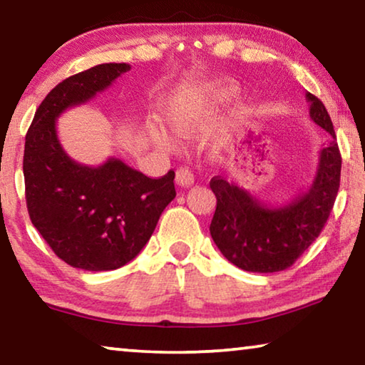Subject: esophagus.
Masks as SVG:
<instances>
[{
    "instance_id": "esophagus-1",
    "label": "esophagus",
    "mask_w": 365,
    "mask_h": 365,
    "mask_svg": "<svg viewBox=\"0 0 365 365\" xmlns=\"http://www.w3.org/2000/svg\"><path fill=\"white\" fill-rule=\"evenodd\" d=\"M175 183L178 187H191L195 183V175L188 168H180L175 172Z\"/></svg>"
}]
</instances>
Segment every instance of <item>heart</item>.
Listing matches in <instances>:
<instances>
[{
  "instance_id": "heart-1",
  "label": "heart",
  "mask_w": 365,
  "mask_h": 365,
  "mask_svg": "<svg viewBox=\"0 0 365 365\" xmlns=\"http://www.w3.org/2000/svg\"><path fill=\"white\" fill-rule=\"evenodd\" d=\"M212 98L215 101H224L232 96V90L228 86H220V88L211 90ZM170 130L174 132L175 137H188L195 130V120L187 110H175L174 115L170 117ZM153 140L163 150H172V141L163 130H154Z\"/></svg>"
}]
</instances>
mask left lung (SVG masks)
Wrapping results in <instances>:
<instances>
[{
	"label": "left lung",
	"mask_w": 365,
	"mask_h": 365,
	"mask_svg": "<svg viewBox=\"0 0 365 365\" xmlns=\"http://www.w3.org/2000/svg\"><path fill=\"white\" fill-rule=\"evenodd\" d=\"M309 115L331 135L329 146L320 150L314 182L307 191L287 205L270 206L250 191L220 177L211 180L217 197L211 222V237L228 261L246 272L285 270L312 245L335 205L341 175V154L335 130L324 103L306 93Z\"/></svg>",
	"instance_id": "left-lung-1"
}]
</instances>
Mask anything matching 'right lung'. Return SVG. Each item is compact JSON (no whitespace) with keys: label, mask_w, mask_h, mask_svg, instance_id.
<instances>
[{"label":"right lung","mask_w":365,"mask_h":365,"mask_svg":"<svg viewBox=\"0 0 365 365\" xmlns=\"http://www.w3.org/2000/svg\"><path fill=\"white\" fill-rule=\"evenodd\" d=\"M127 71L125 63H109L63 80L41 101L26 135L30 220L54 255L76 269L114 270L130 262L175 197L174 170L150 178L115 158L90 168L59 143L58 117L90 101Z\"/></svg>","instance_id":"add662e5"}]
</instances>
